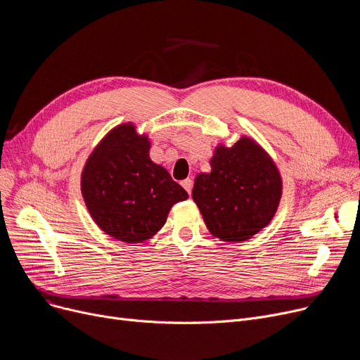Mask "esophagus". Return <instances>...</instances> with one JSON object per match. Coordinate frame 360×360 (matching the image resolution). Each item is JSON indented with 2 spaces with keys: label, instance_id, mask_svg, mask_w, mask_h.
I'll use <instances>...</instances> for the list:
<instances>
[{
  "label": "esophagus",
  "instance_id": "1",
  "mask_svg": "<svg viewBox=\"0 0 360 360\" xmlns=\"http://www.w3.org/2000/svg\"><path fill=\"white\" fill-rule=\"evenodd\" d=\"M181 184H182V186L186 190V193L191 194V190H193V179L186 178V179H184Z\"/></svg>",
  "mask_w": 360,
  "mask_h": 360
}]
</instances>
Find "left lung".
Listing matches in <instances>:
<instances>
[{"instance_id":"1","label":"left lung","mask_w":360,"mask_h":360,"mask_svg":"<svg viewBox=\"0 0 360 360\" xmlns=\"http://www.w3.org/2000/svg\"><path fill=\"white\" fill-rule=\"evenodd\" d=\"M210 172L195 176L193 200L207 229L223 242H245L273 220L283 194L280 170L252 137L220 143Z\"/></svg>"}]
</instances>
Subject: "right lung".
Returning a JSON list of instances; mask_svg holds the SVG:
<instances>
[{
    "label": "right lung",
    "instance_id": "add662e5",
    "mask_svg": "<svg viewBox=\"0 0 360 360\" xmlns=\"http://www.w3.org/2000/svg\"><path fill=\"white\" fill-rule=\"evenodd\" d=\"M150 139L125 122L94 147L82 170V195L101 231L125 243L153 238L172 205L188 198L167 170L150 159Z\"/></svg>",
    "mask_w": 360,
    "mask_h": 360
}]
</instances>
